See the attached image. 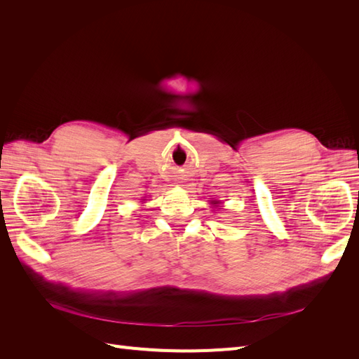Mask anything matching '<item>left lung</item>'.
<instances>
[{"label":"left lung","instance_id":"obj_1","mask_svg":"<svg viewBox=\"0 0 359 359\" xmlns=\"http://www.w3.org/2000/svg\"><path fill=\"white\" fill-rule=\"evenodd\" d=\"M212 203H214V205H215V203H219V202H217V201H212Z\"/></svg>","mask_w":359,"mask_h":359}]
</instances>
